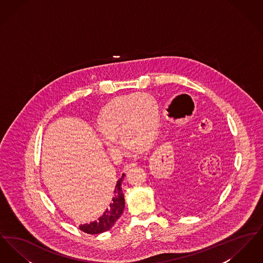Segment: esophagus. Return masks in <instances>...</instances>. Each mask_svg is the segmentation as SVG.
<instances>
[{"label": "esophagus", "mask_w": 263, "mask_h": 263, "mask_svg": "<svg viewBox=\"0 0 263 263\" xmlns=\"http://www.w3.org/2000/svg\"><path fill=\"white\" fill-rule=\"evenodd\" d=\"M137 165V163H128V164H126L125 166H124V172H128V171H130L131 168H133V167H135Z\"/></svg>", "instance_id": "1"}]
</instances>
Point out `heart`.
Instances as JSON below:
<instances>
[{
    "label": "heart",
    "instance_id": "obj_1",
    "mask_svg": "<svg viewBox=\"0 0 263 263\" xmlns=\"http://www.w3.org/2000/svg\"><path fill=\"white\" fill-rule=\"evenodd\" d=\"M160 109L157 100L147 93L119 97L108 103L100 112V140L111 155H120L124 144L147 146L157 134Z\"/></svg>",
    "mask_w": 263,
    "mask_h": 263
}]
</instances>
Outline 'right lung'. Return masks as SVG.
I'll return each instance as SVG.
<instances>
[{"label":"right lung","instance_id":"obj_1","mask_svg":"<svg viewBox=\"0 0 263 263\" xmlns=\"http://www.w3.org/2000/svg\"><path fill=\"white\" fill-rule=\"evenodd\" d=\"M124 176L125 175L123 174L121 178H119L116 181L115 187L113 189L112 198L110 200V203L108 204V207L102 214V216H100L98 221L90 222L89 224L79 226L81 231L90 235H98L109 231L112 228L116 221L122 215L125 207V199L122 191V182Z\"/></svg>","mask_w":263,"mask_h":263}]
</instances>
